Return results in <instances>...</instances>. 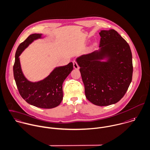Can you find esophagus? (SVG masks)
<instances>
[{"label":"esophagus","mask_w":150,"mask_h":150,"mask_svg":"<svg viewBox=\"0 0 150 150\" xmlns=\"http://www.w3.org/2000/svg\"><path fill=\"white\" fill-rule=\"evenodd\" d=\"M73 65H74V68L75 69H79V66L78 65L77 62H76L75 60H74V61H73Z\"/></svg>","instance_id":"obj_1"}]
</instances>
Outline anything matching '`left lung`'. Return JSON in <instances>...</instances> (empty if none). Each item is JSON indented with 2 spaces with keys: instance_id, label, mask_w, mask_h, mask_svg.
<instances>
[{
  "instance_id": "1",
  "label": "left lung",
  "mask_w": 150,
  "mask_h": 150,
  "mask_svg": "<svg viewBox=\"0 0 150 150\" xmlns=\"http://www.w3.org/2000/svg\"><path fill=\"white\" fill-rule=\"evenodd\" d=\"M98 51L77 58L87 99L93 104H115L132 80V54L129 44L114 30H102ZM108 58L107 62L100 59Z\"/></svg>"
}]
</instances>
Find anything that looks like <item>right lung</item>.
Returning <instances> with one entry per match:
<instances>
[{
  "label": "right lung",
  "mask_w": 150,
  "mask_h": 150,
  "mask_svg": "<svg viewBox=\"0 0 150 150\" xmlns=\"http://www.w3.org/2000/svg\"><path fill=\"white\" fill-rule=\"evenodd\" d=\"M42 34L30 35L18 47L13 65V74L18 91L28 104L41 108H53L60 105L63 98L62 83L73 69L72 62L65 66L56 68L45 79L30 82L24 76L19 56L34 40L40 38Z\"/></svg>",
  "instance_id": "1"
}]
</instances>
